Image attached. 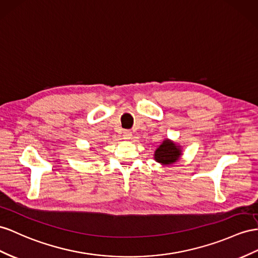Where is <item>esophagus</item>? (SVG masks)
<instances>
[{"instance_id":"1","label":"esophagus","mask_w":258,"mask_h":258,"mask_svg":"<svg viewBox=\"0 0 258 258\" xmlns=\"http://www.w3.org/2000/svg\"><path fill=\"white\" fill-rule=\"evenodd\" d=\"M123 138H124V140H126V141H130L132 138V132L128 131V130L124 131L123 132Z\"/></svg>"}]
</instances>
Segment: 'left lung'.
<instances>
[{"label": "left lung", "instance_id": "left-lung-1", "mask_svg": "<svg viewBox=\"0 0 258 258\" xmlns=\"http://www.w3.org/2000/svg\"><path fill=\"white\" fill-rule=\"evenodd\" d=\"M180 155V149L172 142L167 140L156 150L155 159L163 164H171L179 159Z\"/></svg>", "mask_w": 258, "mask_h": 258}]
</instances>
